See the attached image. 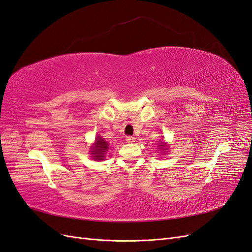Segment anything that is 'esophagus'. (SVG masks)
I'll use <instances>...</instances> for the list:
<instances>
[{
  "instance_id": "esophagus-1",
  "label": "esophagus",
  "mask_w": 252,
  "mask_h": 252,
  "mask_svg": "<svg viewBox=\"0 0 252 252\" xmlns=\"http://www.w3.org/2000/svg\"><path fill=\"white\" fill-rule=\"evenodd\" d=\"M126 140L127 141V143L132 144V143H135V137H133V136H126Z\"/></svg>"
}]
</instances>
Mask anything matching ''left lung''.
Here are the masks:
<instances>
[{"mask_svg":"<svg viewBox=\"0 0 252 252\" xmlns=\"http://www.w3.org/2000/svg\"><path fill=\"white\" fill-rule=\"evenodd\" d=\"M165 146H166V145H165V143H164V141H160V143H159V145H158V147H159V148H162V149H163V150H165V149H164V148H165Z\"/></svg>","mask_w":252,"mask_h":252,"instance_id":"left-lung-1","label":"left lung"}]
</instances>
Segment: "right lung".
<instances>
[{"mask_svg":"<svg viewBox=\"0 0 252 252\" xmlns=\"http://www.w3.org/2000/svg\"><path fill=\"white\" fill-rule=\"evenodd\" d=\"M108 149V144L101 136H98L94 140V144L92 147L90 154H93L94 159L102 160L104 159V154Z\"/></svg>","mask_w":252,"mask_h":252,"instance_id":"add662e5","label":"right lung"}]
</instances>
